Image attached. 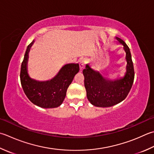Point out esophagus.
I'll return each instance as SVG.
<instances>
[{"label":"esophagus","mask_w":154,"mask_h":154,"mask_svg":"<svg viewBox=\"0 0 154 154\" xmlns=\"http://www.w3.org/2000/svg\"><path fill=\"white\" fill-rule=\"evenodd\" d=\"M86 63H87L86 59H83V60H81V61H80V63H79V67H80L81 70H83V69H84V67H85V65Z\"/></svg>","instance_id":"1"}]
</instances>
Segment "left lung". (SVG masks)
I'll use <instances>...</instances> for the list:
<instances>
[{
  "label": "left lung",
  "instance_id": "1",
  "mask_svg": "<svg viewBox=\"0 0 154 154\" xmlns=\"http://www.w3.org/2000/svg\"><path fill=\"white\" fill-rule=\"evenodd\" d=\"M116 38L123 45L126 53L128 64L124 77L115 81L106 80L99 72L90 68L88 65L83 71L87 99L96 107H108L120 103L127 97L133 85L134 69L130 50L122 39L118 37Z\"/></svg>",
  "mask_w": 154,
  "mask_h": 154
}]
</instances>
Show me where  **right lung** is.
I'll return each instance as SVG.
<instances>
[{"label": "right lung", "mask_w": 154, "mask_h": 154, "mask_svg": "<svg viewBox=\"0 0 154 154\" xmlns=\"http://www.w3.org/2000/svg\"><path fill=\"white\" fill-rule=\"evenodd\" d=\"M33 42L27 46L21 64V85L26 97L33 104L43 108L57 107L64 101L69 86L79 72V64L71 63L63 66L59 73L50 81L41 82L33 80L29 77L26 69L28 54Z\"/></svg>", "instance_id": "right-lung-1"}]
</instances>
